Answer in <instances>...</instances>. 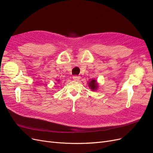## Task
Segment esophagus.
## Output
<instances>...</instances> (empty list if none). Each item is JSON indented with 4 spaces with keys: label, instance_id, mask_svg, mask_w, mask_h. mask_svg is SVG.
<instances>
[{
    "label": "esophagus",
    "instance_id": "obj_1",
    "mask_svg": "<svg viewBox=\"0 0 153 153\" xmlns=\"http://www.w3.org/2000/svg\"><path fill=\"white\" fill-rule=\"evenodd\" d=\"M73 78L74 80H76V81H78L80 79V76H76V75H75L73 76Z\"/></svg>",
    "mask_w": 153,
    "mask_h": 153
}]
</instances>
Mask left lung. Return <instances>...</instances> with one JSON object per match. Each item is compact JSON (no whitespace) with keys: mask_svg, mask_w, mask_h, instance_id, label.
I'll list each match as a JSON object with an SVG mask.
<instances>
[{"mask_svg":"<svg viewBox=\"0 0 153 153\" xmlns=\"http://www.w3.org/2000/svg\"><path fill=\"white\" fill-rule=\"evenodd\" d=\"M88 85H89L90 89L93 91H96L98 87V83H97L96 80L94 79H92L90 82H88Z\"/></svg>","mask_w":153,"mask_h":153,"instance_id":"obj_1","label":"left lung"}]
</instances>
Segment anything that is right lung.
<instances>
[{
    "mask_svg": "<svg viewBox=\"0 0 153 153\" xmlns=\"http://www.w3.org/2000/svg\"><path fill=\"white\" fill-rule=\"evenodd\" d=\"M58 81H59V80H58Z\"/></svg>",
    "mask_w": 153,
    "mask_h": 153,
    "instance_id": "1",
    "label": "right lung"
}]
</instances>
